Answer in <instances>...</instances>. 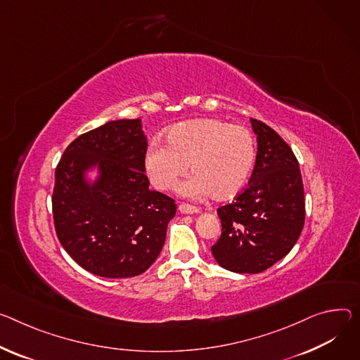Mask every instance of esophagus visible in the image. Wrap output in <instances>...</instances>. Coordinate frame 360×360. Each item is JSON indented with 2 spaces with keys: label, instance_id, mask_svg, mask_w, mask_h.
<instances>
[{
  "label": "esophagus",
  "instance_id": "1",
  "mask_svg": "<svg viewBox=\"0 0 360 360\" xmlns=\"http://www.w3.org/2000/svg\"><path fill=\"white\" fill-rule=\"evenodd\" d=\"M178 210H179L182 214H198V212H200V208L193 207V205H189V204H185V202L179 204Z\"/></svg>",
  "mask_w": 360,
  "mask_h": 360
}]
</instances>
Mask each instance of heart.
I'll return each mask as SVG.
<instances>
[{
  "label": "heart",
  "mask_w": 360,
  "mask_h": 360,
  "mask_svg": "<svg viewBox=\"0 0 360 360\" xmlns=\"http://www.w3.org/2000/svg\"><path fill=\"white\" fill-rule=\"evenodd\" d=\"M167 147L153 142L145 153V171L158 189L181 188L185 197L211 195L214 200L236 197L248 184L255 167L257 146L244 126L219 119H195L174 126L165 136Z\"/></svg>",
  "instance_id": "obj_1"
}]
</instances>
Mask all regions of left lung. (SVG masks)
<instances>
[{
  "instance_id": "1",
  "label": "left lung",
  "mask_w": 360,
  "mask_h": 360,
  "mask_svg": "<svg viewBox=\"0 0 360 360\" xmlns=\"http://www.w3.org/2000/svg\"><path fill=\"white\" fill-rule=\"evenodd\" d=\"M255 167L248 186L217 210L222 233L211 247L217 263L234 273H261L285 257L304 225V189L299 160L284 139L261 120Z\"/></svg>"
}]
</instances>
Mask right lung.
Listing matches in <instances>:
<instances>
[{
	"mask_svg": "<svg viewBox=\"0 0 360 360\" xmlns=\"http://www.w3.org/2000/svg\"><path fill=\"white\" fill-rule=\"evenodd\" d=\"M146 149L141 119L112 120L76 138L56 168L51 204L57 238L91 274L139 276L165 243L176 205L149 189ZM91 166L101 176L90 186L84 172Z\"/></svg>",
	"mask_w": 360,
	"mask_h": 360,
	"instance_id": "1",
	"label": "right lung"
}]
</instances>
